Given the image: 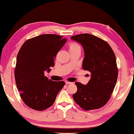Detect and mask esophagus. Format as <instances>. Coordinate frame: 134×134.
Segmentation results:
<instances>
[{
    "mask_svg": "<svg viewBox=\"0 0 134 134\" xmlns=\"http://www.w3.org/2000/svg\"><path fill=\"white\" fill-rule=\"evenodd\" d=\"M65 83L66 84V85H68V84H71L72 83V82H68V81H66L65 82Z\"/></svg>",
    "mask_w": 134,
    "mask_h": 134,
    "instance_id": "1",
    "label": "esophagus"
}]
</instances>
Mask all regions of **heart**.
I'll list each match as a JSON object with an SVG mask.
<instances>
[{"instance_id": "heart-1", "label": "heart", "mask_w": 134, "mask_h": 134, "mask_svg": "<svg viewBox=\"0 0 134 134\" xmlns=\"http://www.w3.org/2000/svg\"><path fill=\"white\" fill-rule=\"evenodd\" d=\"M68 47L69 49V52L72 51L77 50V49H80V50L81 49L80 45L79 44L77 43H76V42H71V43L69 44Z\"/></svg>"}]
</instances>
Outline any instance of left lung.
Returning a JSON list of instances; mask_svg holds the SVG:
<instances>
[{"label": "left lung", "instance_id": "obj_1", "mask_svg": "<svg viewBox=\"0 0 134 134\" xmlns=\"http://www.w3.org/2000/svg\"><path fill=\"white\" fill-rule=\"evenodd\" d=\"M71 38L81 44L85 52L82 68L91 72L87 85L76 82L74 101L85 110L98 109L109 101L118 78V67L112 49L104 40L89 34Z\"/></svg>", "mask_w": 134, "mask_h": 134}]
</instances>
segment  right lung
<instances>
[{
  "label": "right lung",
  "instance_id": "add662e5",
  "mask_svg": "<svg viewBox=\"0 0 134 134\" xmlns=\"http://www.w3.org/2000/svg\"><path fill=\"white\" fill-rule=\"evenodd\" d=\"M62 35L43 34L27 40L18 54L14 77L19 95L31 109L42 111L53 105L64 81L44 76L54 66L57 54L66 41Z\"/></svg>",
  "mask_w": 134,
  "mask_h": 134
}]
</instances>
